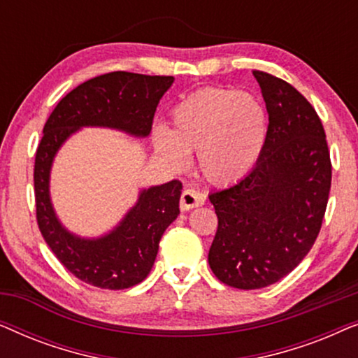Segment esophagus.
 <instances>
[{
	"mask_svg": "<svg viewBox=\"0 0 358 358\" xmlns=\"http://www.w3.org/2000/svg\"><path fill=\"white\" fill-rule=\"evenodd\" d=\"M205 199L203 195L199 192V190H195L192 187L185 189L182 195H180V210H190V208H195L199 207V205H203Z\"/></svg>",
	"mask_w": 358,
	"mask_h": 358,
	"instance_id": "34e87169",
	"label": "esophagus"
}]
</instances>
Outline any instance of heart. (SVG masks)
<instances>
[{
  "label": "heart",
  "instance_id": "obj_1",
  "mask_svg": "<svg viewBox=\"0 0 358 358\" xmlns=\"http://www.w3.org/2000/svg\"><path fill=\"white\" fill-rule=\"evenodd\" d=\"M268 115L248 92L208 87L171 112V129L155 127V151L169 168L184 171L197 151L199 168L212 184L241 180L259 163L267 143Z\"/></svg>",
  "mask_w": 358,
  "mask_h": 358
}]
</instances>
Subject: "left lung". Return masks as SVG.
<instances>
[{"label":"left lung","instance_id":"8db88e82","mask_svg":"<svg viewBox=\"0 0 358 358\" xmlns=\"http://www.w3.org/2000/svg\"><path fill=\"white\" fill-rule=\"evenodd\" d=\"M252 75L268 114L266 148L246 178L208 195L218 217L210 268L241 290L272 285L310 252L332 169L324 129L310 102L280 78Z\"/></svg>","mask_w":358,"mask_h":358}]
</instances>
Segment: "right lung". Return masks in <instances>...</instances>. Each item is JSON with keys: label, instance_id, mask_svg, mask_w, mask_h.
<instances>
[{"label": "right lung", "instance_id": "1", "mask_svg": "<svg viewBox=\"0 0 358 358\" xmlns=\"http://www.w3.org/2000/svg\"><path fill=\"white\" fill-rule=\"evenodd\" d=\"M173 76L114 71L92 78L58 102L43 127L36 153L37 223L58 261L80 280L107 290H124L145 280L166 228L178 218L179 180L141 189L134 207L110 231L85 238L63 227L50 197L53 159L65 141L85 127H101L146 138L158 102Z\"/></svg>", "mask_w": 358, "mask_h": 358}]
</instances>
